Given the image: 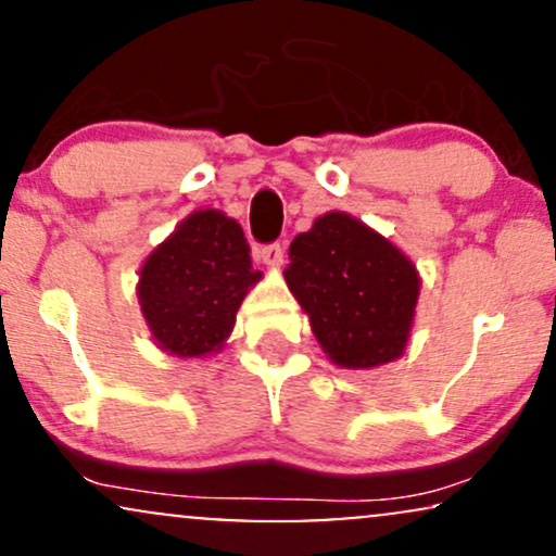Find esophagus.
<instances>
[{"mask_svg": "<svg viewBox=\"0 0 556 556\" xmlns=\"http://www.w3.org/2000/svg\"><path fill=\"white\" fill-rule=\"evenodd\" d=\"M258 258L264 261L266 266H271V269H277V266H282V258H285V248L279 245V242H269V245H264L258 251Z\"/></svg>", "mask_w": 556, "mask_h": 556, "instance_id": "34e87169", "label": "esophagus"}]
</instances>
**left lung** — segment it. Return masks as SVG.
Wrapping results in <instances>:
<instances>
[{"instance_id": "1", "label": "left lung", "mask_w": 556, "mask_h": 556, "mask_svg": "<svg viewBox=\"0 0 556 556\" xmlns=\"http://www.w3.org/2000/svg\"><path fill=\"white\" fill-rule=\"evenodd\" d=\"M285 279L331 363L376 368L405 353L418 271L397 245L355 216L329 212L300 232Z\"/></svg>"}]
</instances>
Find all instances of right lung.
Listing matches in <instances>:
<instances>
[{
	"label": "right lung",
	"mask_w": 556,
	"mask_h": 556,
	"mask_svg": "<svg viewBox=\"0 0 556 556\" xmlns=\"http://www.w3.org/2000/svg\"><path fill=\"white\" fill-rule=\"evenodd\" d=\"M258 279L238 222L201 208L143 261L138 303L164 353L203 358L225 348L235 314Z\"/></svg>",
	"instance_id": "obj_1"
}]
</instances>
